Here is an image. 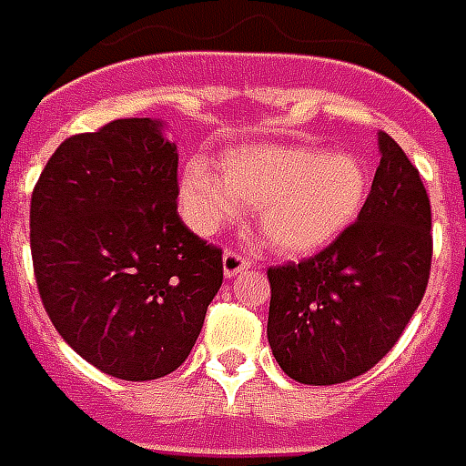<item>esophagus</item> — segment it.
<instances>
[{"mask_svg":"<svg viewBox=\"0 0 466 466\" xmlns=\"http://www.w3.org/2000/svg\"><path fill=\"white\" fill-rule=\"evenodd\" d=\"M250 268V260L246 258V256H240L238 250L228 248L226 253H223V270H226V276L230 279V276H238L240 270Z\"/></svg>","mask_w":466,"mask_h":466,"instance_id":"1","label":"esophagus"}]
</instances>
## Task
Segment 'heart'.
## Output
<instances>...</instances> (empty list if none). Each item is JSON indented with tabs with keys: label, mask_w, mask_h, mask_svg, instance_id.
Segmentation results:
<instances>
[{
	"label": "heart",
	"mask_w": 466,
	"mask_h": 466,
	"mask_svg": "<svg viewBox=\"0 0 466 466\" xmlns=\"http://www.w3.org/2000/svg\"><path fill=\"white\" fill-rule=\"evenodd\" d=\"M369 196V167L356 155H329L303 145H250L220 160V175L190 163L180 203L198 233L238 220L258 208L266 248L299 258L326 248L351 226Z\"/></svg>",
	"instance_id": "obj_1"
}]
</instances>
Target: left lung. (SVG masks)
Segmentation results:
<instances>
[{
  "label": "left lung",
  "mask_w": 466,
  "mask_h": 466,
  "mask_svg": "<svg viewBox=\"0 0 466 466\" xmlns=\"http://www.w3.org/2000/svg\"><path fill=\"white\" fill-rule=\"evenodd\" d=\"M379 150L356 223L311 258L268 268L270 351L299 384H344L374 369L427 291V187L394 137L379 135Z\"/></svg>",
  "instance_id": "1"
}]
</instances>
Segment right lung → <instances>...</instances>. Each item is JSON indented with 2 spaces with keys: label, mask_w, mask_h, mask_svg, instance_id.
Returning a JSON list of instances; mask_svg holds the SVG:
<instances>
[{
  "label": "right lung",
  "mask_w": 466,
  "mask_h": 466,
  "mask_svg": "<svg viewBox=\"0 0 466 466\" xmlns=\"http://www.w3.org/2000/svg\"><path fill=\"white\" fill-rule=\"evenodd\" d=\"M160 127L125 117L67 137L29 208L49 321L85 361L125 381L183 364L223 283V250L177 216V150Z\"/></svg>",
  "instance_id": "right-lung-1"
}]
</instances>
